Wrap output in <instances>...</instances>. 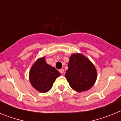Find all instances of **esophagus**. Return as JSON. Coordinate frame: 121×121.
<instances>
[{
    "label": "esophagus",
    "mask_w": 121,
    "mask_h": 121,
    "mask_svg": "<svg viewBox=\"0 0 121 121\" xmlns=\"http://www.w3.org/2000/svg\"><path fill=\"white\" fill-rule=\"evenodd\" d=\"M59 72L60 73V74H62L64 73V69H63V68H62V69H60V70H59Z\"/></svg>",
    "instance_id": "obj_1"
}]
</instances>
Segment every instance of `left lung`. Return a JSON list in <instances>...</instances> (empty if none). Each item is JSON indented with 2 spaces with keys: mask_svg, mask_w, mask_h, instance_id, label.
Listing matches in <instances>:
<instances>
[{
  "mask_svg": "<svg viewBox=\"0 0 121 121\" xmlns=\"http://www.w3.org/2000/svg\"><path fill=\"white\" fill-rule=\"evenodd\" d=\"M97 72L93 64L81 54L70 57L65 78L70 86L78 92L89 90L96 82Z\"/></svg>",
  "mask_w": 121,
  "mask_h": 121,
  "instance_id": "8db88e82",
  "label": "left lung"
}]
</instances>
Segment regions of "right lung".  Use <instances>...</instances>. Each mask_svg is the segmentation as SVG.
<instances>
[{
  "label": "right lung",
  "instance_id": "right-lung-1",
  "mask_svg": "<svg viewBox=\"0 0 121 121\" xmlns=\"http://www.w3.org/2000/svg\"><path fill=\"white\" fill-rule=\"evenodd\" d=\"M60 73L45 61V58L36 62L30 72V81L32 86L39 92H47L51 88Z\"/></svg>",
  "mask_w": 121,
  "mask_h": 121
}]
</instances>
